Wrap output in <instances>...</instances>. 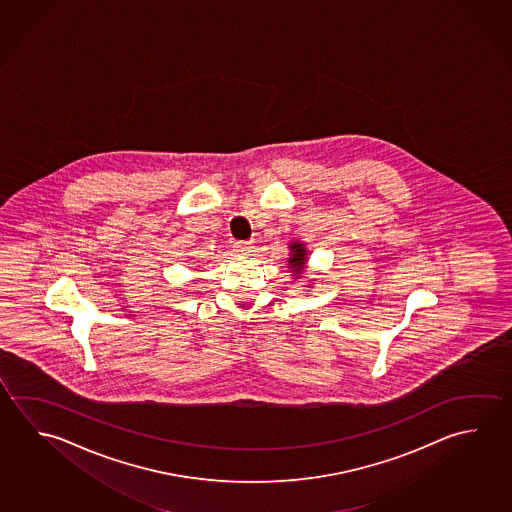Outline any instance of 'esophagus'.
Returning <instances> with one entry per match:
<instances>
[{
    "instance_id": "obj_1",
    "label": "esophagus",
    "mask_w": 512,
    "mask_h": 512,
    "mask_svg": "<svg viewBox=\"0 0 512 512\" xmlns=\"http://www.w3.org/2000/svg\"><path fill=\"white\" fill-rule=\"evenodd\" d=\"M250 248H252V243H248V241H235L234 243V250L237 253L250 252Z\"/></svg>"
}]
</instances>
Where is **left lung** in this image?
<instances>
[{
    "instance_id": "obj_1",
    "label": "left lung",
    "mask_w": 512,
    "mask_h": 512,
    "mask_svg": "<svg viewBox=\"0 0 512 512\" xmlns=\"http://www.w3.org/2000/svg\"><path fill=\"white\" fill-rule=\"evenodd\" d=\"M289 257H287V269L291 271V277L298 280L304 275L307 269V260H309V253H307V246L302 241H291L289 243Z\"/></svg>"
}]
</instances>
